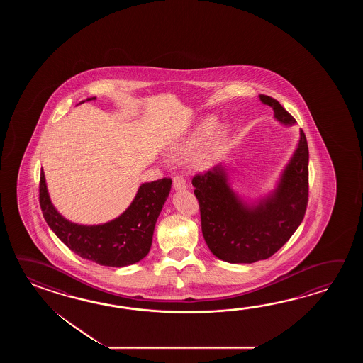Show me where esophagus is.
<instances>
[{
  "mask_svg": "<svg viewBox=\"0 0 363 363\" xmlns=\"http://www.w3.org/2000/svg\"><path fill=\"white\" fill-rule=\"evenodd\" d=\"M172 185L175 188V191H185L186 189V182L183 177H175L172 179Z\"/></svg>",
  "mask_w": 363,
  "mask_h": 363,
  "instance_id": "34e87169",
  "label": "esophagus"
}]
</instances>
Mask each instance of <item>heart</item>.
Returning <instances> with one entry per match:
<instances>
[{"label": "heart", "instance_id": "obj_1", "mask_svg": "<svg viewBox=\"0 0 363 363\" xmlns=\"http://www.w3.org/2000/svg\"><path fill=\"white\" fill-rule=\"evenodd\" d=\"M216 119L214 116H208L206 119H203L186 138L180 140L178 144H175L172 147L170 152L171 158L178 160V161L191 160L200 153L205 147L208 138L211 136L208 147L202 155L203 161H210L222 149L230 136L228 125L222 124L218 127L216 130Z\"/></svg>", "mask_w": 363, "mask_h": 363}]
</instances>
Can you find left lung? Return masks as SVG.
I'll use <instances>...</instances> for the list:
<instances>
[{"label":"left lung","mask_w":363,"mask_h":363,"mask_svg":"<svg viewBox=\"0 0 363 363\" xmlns=\"http://www.w3.org/2000/svg\"><path fill=\"white\" fill-rule=\"evenodd\" d=\"M259 100L272 108L279 123H296L275 99L259 94ZM192 184L200 203L202 235L210 252L230 263L267 259L291 239L305 216L308 194L306 136L301 130L275 189L257 200H245L233 191L224 163L196 175Z\"/></svg>","instance_id":"left-lung-1"}]
</instances>
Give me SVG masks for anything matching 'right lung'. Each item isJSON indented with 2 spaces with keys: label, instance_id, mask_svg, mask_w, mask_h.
I'll return each mask as SVG.
<instances>
[{
  "label": "right lung",
  "instance_id": "1",
  "mask_svg": "<svg viewBox=\"0 0 363 363\" xmlns=\"http://www.w3.org/2000/svg\"><path fill=\"white\" fill-rule=\"evenodd\" d=\"M96 100L89 97L82 101ZM171 179L163 178L139 186L131 205L106 223H72L58 213L48 192L44 171L40 175V206L50 230L82 258L108 267H124L147 257L157 219L171 191Z\"/></svg>",
  "mask_w": 363,
  "mask_h": 363
}]
</instances>
